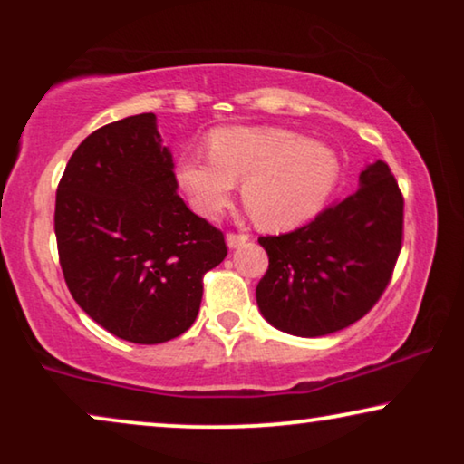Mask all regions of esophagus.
I'll return each instance as SVG.
<instances>
[{
    "label": "esophagus",
    "mask_w": 464,
    "mask_h": 464,
    "mask_svg": "<svg viewBox=\"0 0 464 464\" xmlns=\"http://www.w3.org/2000/svg\"><path fill=\"white\" fill-rule=\"evenodd\" d=\"M246 240H249V234H245V232H227V237H226V243H227V246H230V249H234V246L245 245Z\"/></svg>",
    "instance_id": "esophagus-1"
}]
</instances>
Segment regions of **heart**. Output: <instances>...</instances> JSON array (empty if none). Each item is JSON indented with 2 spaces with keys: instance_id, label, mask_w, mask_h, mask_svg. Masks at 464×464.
Returning a JSON list of instances; mask_svg holds the SVG:
<instances>
[{
  "instance_id": "b5f03b06",
  "label": "heart",
  "mask_w": 464,
  "mask_h": 464,
  "mask_svg": "<svg viewBox=\"0 0 464 464\" xmlns=\"http://www.w3.org/2000/svg\"><path fill=\"white\" fill-rule=\"evenodd\" d=\"M332 148L285 129H224L211 154L183 158L179 179L205 215H218L243 183V200L259 226L287 230L319 213L338 181Z\"/></svg>"
}]
</instances>
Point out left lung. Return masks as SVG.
Segmentation results:
<instances>
[{
	"label": "left lung",
	"mask_w": 464,
	"mask_h": 464,
	"mask_svg": "<svg viewBox=\"0 0 464 464\" xmlns=\"http://www.w3.org/2000/svg\"><path fill=\"white\" fill-rule=\"evenodd\" d=\"M359 181L357 192L306 226L257 238L270 262L257 283V306L281 332H340L389 287L403 243V194L384 160L370 164Z\"/></svg>",
	"instance_id": "8db88e82"
}]
</instances>
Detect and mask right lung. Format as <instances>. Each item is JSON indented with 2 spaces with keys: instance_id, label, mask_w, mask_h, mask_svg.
I'll return each instance as SVG.
<instances>
[{
  "instance_id": "right-lung-1",
  "label": "right lung",
  "mask_w": 464,
  "mask_h": 464,
  "mask_svg": "<svg viewBox=\"0 0 464 464\" xmlns=\"http://www.w3.org/2000/svg\"><path fill=\"white\" fill-rule=\"evenodd\" d=\"M154 113L101 126L69 158L54 234L73 300L107 332L160 344L188 332L202 278L224 262V232L177 194Z\"/></svg>"
}]
</instances>
